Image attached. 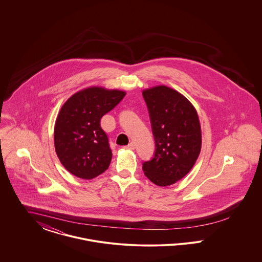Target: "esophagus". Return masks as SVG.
Returning <instances> with one entry per match:
<instances>
[{
    "mask_svg": "<svg viewBox=\"0 0 262 262\" xmlns=\"http://www.w3.org/2000/svg\"><path fill=\"white\" fill-rule=\"evenodd\" d=\"M135 143L134 142H130L128 145H126V146H125V148H126V149H129V150H134L135 149Z\"/></svg>",
    "mask_w": 262,
    "mask_h": 262,
    "instance_id": "1",
    "label": "esophagus"
}]
</instances>
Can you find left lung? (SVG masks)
Listing matches in <instances>:
<instances>
[{
	"label": "left lung",
	"instance_id": "obj_1",
	"mask_svg": "<svg viewBox=\"0 0 262 262\" xmlns=\"http://www.w3.org/2000/svg\"><path fill=\"white\" fill-rule=\"evenodd\" d=\"M155 140L153 158L142 163L150 181L167 187L191 170L201 149L200 120L188 100L164 85L142 92Z\"/></svg>",
	"mask_w": 262,
	"mask_h": 262
}]
</instances>
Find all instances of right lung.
<instances>
[{
    "label": "right lung",
    "instance_id": "1",
    "mask_svg": "<svg viewBox=\"0 0 262 262\" xmlns=\"http://www.w3.org/2000/svg\"><path fill=\"white\" fill-rule=\"evenodd\" d=\"M125 95L121 90L89 88L62 105L56 120L54 140L56 153L70 173L91 180L108 169L112 150L100 120Z\"/></svg>",
    "mask_w": 262,
    "mask_h": 262
}]
</instances>
